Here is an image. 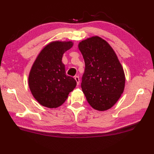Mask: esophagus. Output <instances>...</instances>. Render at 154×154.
Masks as SVG:
<instances>
[{
  "mask_svg": "<svg viewBox=\"0 0 154 154\" xmlns=\"http://www.w3.org/2000/svg\"><path fill=\"white\" fill-rule=\"evenodd\" d=\"M75 81H76V82H77V85H79V83H80L79 77H78V76H75Z\"/></svg>",
  "mask_w": 154,
  "mask_h": 154,
  "instance_id": "obj_1",
  "label": "esophagus"
}]
</instances>
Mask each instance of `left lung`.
<instances>
[{"label": "left lung", "instance_id": "1", "mask_svg": "<svg viewBox=\"0 0 154 154\" xmlns=\"http://www.w3.org/2000/svg\"><path fill=\"white\" fill-rule=\"evenodd\" d=\"M78 46L85 64L81 89L87 102L97 110L110 109L124 89L122 65L110 45L99 36L83 40Z\"/></svg>", "mask_w": 154, "mask_h": 154}]
</instances>
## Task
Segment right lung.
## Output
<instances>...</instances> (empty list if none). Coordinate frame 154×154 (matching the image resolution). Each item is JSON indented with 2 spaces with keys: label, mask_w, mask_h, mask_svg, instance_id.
I'll return each instance as SVG.
<instances>
[{
  "label": "right lung",
  "mask_w": 154,
  "mask_h": 154,
  "mask_svg": "<svg viewBox=\"0 0 154 154\" xmlns=\"http://www.w3.org/2000/svg\"><path fill=\"white\" fill-rule=\"evenodd\" d=\"M73 46L72 42H52L41 51L32 65L28 84L32 95L42 106L57 108L77 85L65 73L62 57Z\"/></svg>",
  "instance_id": "right-lung-1"
}]
</instances>
